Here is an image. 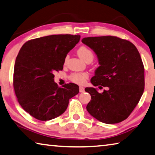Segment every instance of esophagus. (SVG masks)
Returning <instances> with one entry per match:
<instances>
[{
  "mask_svg": "<svg viewBox=\"0 0 155 155\" xmlns=\"http://www.w3.org/2000/svg\"><path fill=\"white\" fill-rule=\"evenodd\" d=\"M84 91V88L83 86H80V93H83Z\"/></svg>",
  "mask_w": 155,
  "mask_h": 155,
  "instance_id": "34e87169",
  "label": "esophagus"
}]
</instances>
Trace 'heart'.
Instances as JSON below:
<instances>
[{
    "label": "heart",
    "instance_id": "heart-1",
    "mask_svg": "<svg viewBox=\"0 0 155 155\" xmlns=\"http://www.w3.org/2000/svg\"><path fill=\"white\" fill-rule=\"evenodd\" d=\"M77 52L78 56L85 62L88 61H92L94 58V54L93 51L85 45H82L78 48ZM67 59V56L65 57L64 63H66ZM88 78V75L86 73H72L69 76V80L71 81L73 83L78 84H84Z\"/></svg>",
    "mask_w": 155,
    "mask_h": 155
}]
</instances>
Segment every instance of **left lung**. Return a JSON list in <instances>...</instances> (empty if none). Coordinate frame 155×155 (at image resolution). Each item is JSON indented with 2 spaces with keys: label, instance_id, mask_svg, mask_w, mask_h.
Returning <instances> with one entry per match:
<instances>
[{
  "label": "left lung",
  "instance_id": "1",
  "mask_svg": "<svg viewBox=\"0 0 155 155\" xmlns=\"http://www.w3.org/2000/svg\"><path fill=\"white\" fill-rule=\"evenodd\" d=\"M82 42L99 59L91 83L107 88L101 93L86 88L91 96L86 109L104 123H120L131 114L144 91V67L139 51L129 41L115 36L86 37Z\"/></svg>",
  "mask_w": 155,
  "mask_h": 155
}]
</instances>
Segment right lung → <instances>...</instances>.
<instances>
[{
    "label": "right lung",
    "instance_id": "add662e5",
    "mask_svg": "<svg viewBox=\"0 0 155 155\" xmlns=\"http://www.w3.org/2000/svg\"><path fill=\"white\" fill-rule=\"evenodd\" d=\"M80 35H54L29 40L16 57L13 88L21 107L37 120L58 117L67 110L79 86L69 83L58 87L54 73L63 69L68 52L79 42Z\"/></svg>",
    "mask_w": 155,
    "mask_h": 155
}]
</instances>
